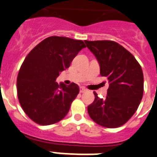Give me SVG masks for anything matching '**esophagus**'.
I'll return each instance as SVG.
<instances>
[{"label": "esophagus", "instance_id": "1", "mask_svg": "<svg viewBox=\"0 0 157 157\" xmlns=\"http://www.w3.org/2000/svg\"><path fill=\"white\" fill-rule=\"evenodd\" d=\"M87 89L85 88H84V87H80V92H81V93H83V92H86Z\"/></svg>", "mask_w": 157, "mask_h": 157}]
</instances>
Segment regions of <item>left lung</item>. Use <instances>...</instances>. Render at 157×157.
<instances>
[{"label":"left lung","mask_w":157,"mask_h":157,"mask_svg":"<svg viewBox=\"0 0 157 157\" xmlns=\"http://www.w3.org/2000/svg\"><path fill=\"white\" fill-rule=\"evenodd\" d=\"M84 43L99 62L100 75L110 83L106 99L94 92L95 100L88 107V114L103 127H119L133 116L142 99L144 77L141 65L127 50L114 41Z\"/></svg>","instance_id":"obj_1"}]
</instances>
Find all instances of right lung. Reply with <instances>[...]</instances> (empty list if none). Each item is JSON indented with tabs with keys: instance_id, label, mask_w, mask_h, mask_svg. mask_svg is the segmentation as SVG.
Masks as SVG:
<instances>
[{
	"instance_id": "right-lung-1",
	"label": "right lung",
	"mask_w": 157,
	"mask_h": 157,
	"mask_svg": "<svg viewBox=\"0 0 157 157\" xmlns=\"http://www.w3.org/2000/svg\"><path fill=\"white\" fill-rule=\"evenodd\" d=\"M82 40L51 36L35 46L24 59L17 77V95L26 114L43 126L59 122L69 112L80 89L77 84L56 82L60 73L85 48Z\"/></svg>"
}]
</instances>
